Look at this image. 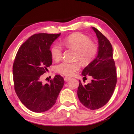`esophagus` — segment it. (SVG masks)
<instances>
[{
    "label": "esophagus",
    "instance_id": "esophagus-1",
    "mask_svg": "<svg viewBox=\"0 0 134 134\" xmlns=\"http://www.w3.org/2000/svg\"><path fill=\"white\" fill-rule=\"evenodd\" d=\"M70 78L69 77H68V76H65L64 78V80L65 81V82H68V81H69V80H70Z\"/></svg>",
    "mask_w": 134,
    "mask_h": 134
}]
</instances>
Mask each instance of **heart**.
<instances>
[{
	"label": "heart",
	"instance_id": "b5f03b06",
	"mask_svg": "<svg viewBox=\"0 0 134 134\" xmlns=\"http://www.w3.org/2000/svg\"><path fill=\"white\" fill-rule=\"evenodd\" d=\"M62 43L68 47L73 48L76 51L75 59L79 60L83 64H88L94 60L98 52L97 44L91 41V38L87 35L79 32L71 34L64 38ZM50 53L51 57L55 61H59L62 57L63 48L59 43L52 46ZM80 68L78 62H68L66 61L60 63L55 67V70L59 73L70 76Z\"/></svg>",
	"mask_w": 134,
	"mask_h": 134
}]
</instances>
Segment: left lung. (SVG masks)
I'll list each match as a JSON object with an SVG mask.
<instances>
[{
    "label": "left lung",
    "instance_id": "left-lung-1",
    "mask_svg": "<svg viewBox=\"0 0 134 134\" xmlns=\"http://www.w3.org/2000/svg\"><path fill=\"white\" fill-rule=\"evenodd\" d=\"M92 28L98 40V55L84 69L82 74L84 78L87 75L91 76L93 79L91 83L85 85L79 80L77 94L85 107L97 109L104 106L111 98L117 83V73L112 44L95 27Z\"/></svg>",
    "mask_w": 134,
    "mask_h": 134
}]
</instances>
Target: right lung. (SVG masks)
Returning a JSON list of instances; mask_svg holds the SVG:
<instances>
[{
  "instance_id": "right-lung-1",
  "label": "right lung",
  "mask_w": 134,
  "mask_h": 134,
  "mask_svg": "<svg viewBox=\"0 0 134 134\" xmlns=\"http://www.w3.org/2000/svg\"><path fill=\"white\" fill-rule=\"evenodd\" d=\"M60 35L37 34L24 42L16 54L13 65L15 92L21 102L30 110L43 112L50 109L64 84L63 77L56 75L44 84L42 74L52 64L50 46Z\"/></svg>"
}]
</instances>
